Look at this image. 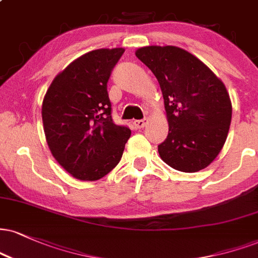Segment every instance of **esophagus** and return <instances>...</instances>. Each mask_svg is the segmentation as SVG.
I'll return each mask as SVG.
<instances>
[{
	"instance_id": "obj_1",
	"label": "esophagus",
	"mask_w": 258,
	"mask_h": 258,
	"mask_svg": "<svg viewBox=\"0 0 258 258\" xmlns=\"http://www.w3.org/2000/svg\"><path fill=\"white\" fill-rule=\"evenodd\" d=\"M133 125H135L136 128H143V127L147 125V119L135 120V121H133Z\"/></svg>"
}]
</instances>
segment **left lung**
<instances>
[{"mask_svg":"<svg viewBox=\"0 0 258 258\" xmlns=\"http://www.w3.org/2000/svg\"><path fill=\"white\" fill-rule=\"evenodd\" d=\"M136 56L159 80L169 131L159 145L163 162L195 173L216 159L227 139L232 103L225 84L191 52L149 45Z\"/></svg>","mask_w":258,"mask_h":258,"instance_id":"obj_1","label":"left lung"}]
</instances>
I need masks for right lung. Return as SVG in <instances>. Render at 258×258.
I'll return each mask as SVG.
<instances>
[{
  "mask_svg": "<svg viewBox=\"0 0 258 258\" xmlns=\"http://www.w3.org/2000/svg\"><path fill=\"white\" fill-rule=\"evenodd\" d=\"M123 48L97 49L71 62L44 96L42 119L54 159L73 178L95 181L120 162L131 130L111 120L107 83Z\"/></svg>",
  "mask_w": 258,
  "mask_h": 258,
  "instance_id": "obj_1",
  "label": "right lung"
}]
</instances>
